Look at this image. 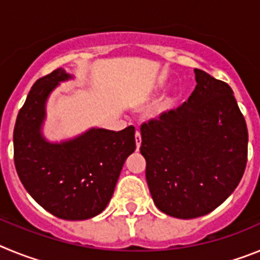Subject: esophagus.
Returning <instances> with one entry per match:
<instances>
[{"label": "esophagus", "instance_id": "34e87169", "mask_svg": "<svg viewBox=\"0 0 260 260\" xmlns=\"http://www.w3.org/2000/svg\"><path fill=\"white\" fill-rule=\"evenodd\" d=\"M141 143H142L141 133H139L137 130V133H135V144H137V150H139V147H141Z\"/></svg>", "mask_w": 260, "mask_h": 260}]
</instances>
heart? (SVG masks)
Returning <instances> with one entry per match:
<instances>
[{"mask_svg":"<svg viewBox=\"0 0 260 260\" xmlns=\"http://www.w3.org/2000/svg\"><path fill=\"white\" fill-rule=\"evenodd\" d=\"M176 103H177V99L174 95L165 96L161 102L158 103L157 107H156L155 114L158 117L165 116V114L169 113L171 110L174 109V107H176Z\"/></svg>","mask_w":260,"mask_h":260,"instance_id":"b5f03b06","label":"heart"}]
</instances>
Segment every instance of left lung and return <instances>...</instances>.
Segmentation results:
<instances>
[{
    "mask_svg": "<svg viewBox=\"0 0 260 260\" xmlns=\"http://www.w3.org/2000/svg\"><path fill=\"white\" fill-rule=\"evenodd\" d=\"M197 87L176 110L141 126V153L156 207L194 219L236 190L247 162L246 121L228 83L195 69Z\"/></svg>",
    "mask_w": 260,
    "mask_h": 260,
    "instance_id": "left-lung-1",
    "label": "left lung"
}]
</instances>
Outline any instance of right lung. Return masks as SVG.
Masks as SVG:
<instances>
[{"instance_id":"right-lung-1","label":"right lung","mask_w":260,"mask_h":260,"mask_svg":"<svg viewBox=\"0 0 260 260\" xmlns=\"http://www.w3.org/2000/svg\"><path fill=\"white\" fill-rule=\"evenodd\" d=\"M70 78L57 69L31 87L14 127V162L24 189L44 210L63 220H86L109 203L125 160L135 151V128H89L71 141H45L47 99Z\"/></svg>"}]
</instances>
